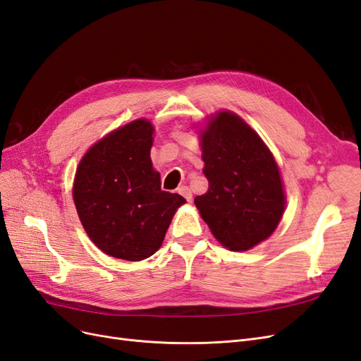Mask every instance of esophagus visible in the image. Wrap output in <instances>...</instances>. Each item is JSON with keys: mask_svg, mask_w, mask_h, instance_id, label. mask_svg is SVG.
I'll use <instances>...</instances> for the list:
<instances>
[{"mask_svg": "<svg viewBox=\"0 0 361 361\" xmlns=\"http://www.w3.org/2000/svg\"><path fill=\"white\" fill-rule=\"evenodd\" d=\"M179 194L183 195V197L187 199V202H191V200H192V192H191V190H190L188 187H180V188H179Z\"/></svg>", "mask_w": 361, "mask_h": 361, "instance_id": "esophagus-1", "label": "esophagus"}]
</instances>
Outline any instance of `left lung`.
Segmentation results:
<instances>
[{
    "mask_svg": "<svg viewBox=\"0 0 361 361\" xmlns=\"http://www.w3.org/2000/svg\"><path fill=\"white\" fill-rule=\"evenodd\" d=\"M209 188L194 199L224 247L245 251L276 231L285 211L279 167L264 141L241 117L221 111L202 134Z\"/></svg>",
    "mask_w": 361,
    "mask_h": 361,
    "instance_id": "8db88e82",
    "label": "left lung"
}]
</instances>
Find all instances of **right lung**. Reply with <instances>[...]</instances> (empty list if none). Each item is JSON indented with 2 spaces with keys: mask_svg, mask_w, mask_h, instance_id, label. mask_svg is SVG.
<instances>
[{
  "mask_svg": "<svg viewBox=\"0 0 361 361\" xmlns=\"http://www.w3.org/2000/svg\"><path fill=\"white\" fill-rule=\"evenodd\" d=\"M152 135L149 120H134L97 141L76 169V212L96 247L113 257H150L161 247L174 212L187 202L161 190L150 159Z\"/></svg>",
  "mask_w": 361,
  "mask_h": 361,
  "instance_id": "obj_1",
  "label": "right lung"
}]
</instances>
